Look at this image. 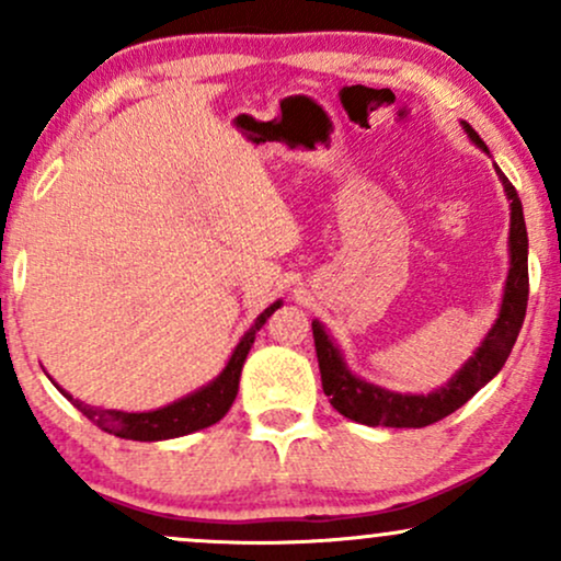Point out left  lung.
<instances>
[{
    "mask_svg": "<svg viewBox=\"0 0 561 561\" xmlns=\"http://www.w3.org/2000/svg\"><path fill=\"white\" fill-rule=\"evenodd\" d=\"M469 139L488 152L485 141L478 137L472 126L465 124ZM499 171L501 184L508 197V210H512V224H508V276L504 287V300L491 332L485 334L474 356L456 371L454 377L443 385L440 390L427 392V396H401L377 385L364 382L347 369L343 353L332 343L324 327L313 321V343H317V358L321 371V388L330 396V403L340 414L353 422L369 424V427H427V424L440 422L443 416L454 414L480 388H485L491 379L499 375L501 366L506 364L517 334L523 330L527 311V229L523 216V203H519L517 190Z\"/></svg>",
    "mask_w": 561,
    "mask_h": 561,
    "instance_id": "left-lung-1",
    "label": "left lung"
}]
</instances>
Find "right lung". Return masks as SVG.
I'll list each match as a JSON object with an SVG mask.
<instances>
[{
  "label": "right lung",
  "mask_w": 561,
  "mask_h": 561,
  "mask_svg": "<svg viewBox=\"0 0 561 561\" xmlns=\"http://www.w3.org/2000/svg\"><path fill=\"white\" fill-rule=\"evenodd\" d=\"M282 306V300L272 302L266 311L255 319V324L250 327L248 334L240 340V345L234 347L231 353L229 364L224 366V371L218 375L214 382H208L205 388H199L192 392V396L179 398L163 409L156 411H141V414H131V411H115V409H94V405H87L79 398H73L70 392L62 388H57L62 396L68 398L76 409L81 411L87 420H92L96 427L105 430V433L126 437V440H141V443H152V440H169V437H182L190 433H197V430L210 427L218 420H224V414L231 409L234 403L237 390H240V375H242V364L248 358L250 345H253L255 332L266 324V319L272 317L276 308Z\"/></svg>",
  "instance_id": "obj_1"
}]
</instances>
